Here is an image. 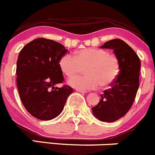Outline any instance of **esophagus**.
Masks as SVG:
<instances>
[{
	"label": "esophagus",
	"instance_id": "1",
	"mask_svg": "<svg viewBox=\"0 0 155 155\" xmlns=\"http://www.w3.org/2000/svg\"><path fill=\"white\" fill-rule=\"evenodd\" d=\"M76 91L79 93H81V94H86L87 91H84V90H79V89H76Z\"/></svg>",
	"mask_w": 155,
	"mask_h": 155
}]
</instances>
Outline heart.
<instances>
[{
  "instance_id": "1",
  "label": "heart",
  "mask_w": 155,
  "mask_h": 155,
  "mask_svg": "<svg viewBox=\"0 0 155 155\" xmlns=\"http://www.w3.org/2000/svg\"><path fill=\"white\" fill-rule=\"evenodd\" d=\"M60 70L65 76H74L84 69V76L73 77L68 84L76 89H97L108 87L119 76L120 63L114 54L103 48H87L75 51L74 57L64 54L58 62Z\"/></svg>"
}]
</instances>
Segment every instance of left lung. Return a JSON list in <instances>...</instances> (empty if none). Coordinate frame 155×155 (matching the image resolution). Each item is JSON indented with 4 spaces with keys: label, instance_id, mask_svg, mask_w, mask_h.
<instances>
[{
    "label": "left lung",
    "instance_id": "1",
    "mask_svg": "<svg viewBox=\"0 0 155 155\" xmlns=\"http://www.w3.org/2000/svg\"><path fill=\"white\" fill-rule=\"evenodd\" d=\"M101 48L113 50L120 63V71L110 88L101 94V101L92 111L101 121L113 123L124 116L133 104L139 87L141 62L135 51L122 39H112Z\"/></svg>",
    "mask_w": 155,
    "mask_h": 155
}]
</instances>
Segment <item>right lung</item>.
Instances as JSON below:
<instances>
[{"instance_id":"obj_1","label":"right lung","mask_w":155,"mask_h":155,"mask_svg":"<svg viewBox=\"0 0 155 155\" xmlns=\"http://www.w3.org/2000/svg\"><path fill=\"white\" fill-rule=\"evenodd\" d=\"M68 52L61 43L38 38L20 51L17 62V84L26 110L40 120H50L62 111L68 97L73 92L63 83L64 77L58 62Z\"/></svg>"}]
</instances>
